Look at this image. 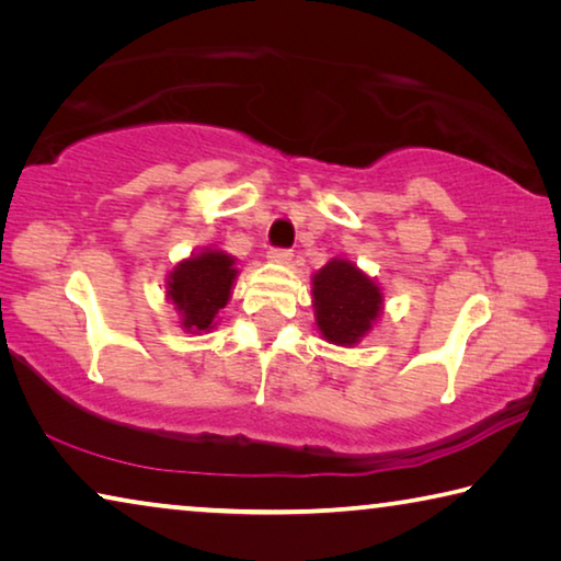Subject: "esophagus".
I'll return each instance as SVG.
<instances>
[{
    "label": "esophagus",
    "mask_w": 561,
    "mask_h": 561,
    "mask_svg": "<svg viewBox=\"0 0 561 561\" xmlns=\"http://www.w3.org/2000/svg\"><path fill=\"white\" fill-rule=\"evenodd\" d=\"M266 260L270 262H279V264H287L291 260V249H282V247H274L266 252Z\"/></svg>",
    "instance_id": "obj_1"
}]
</instances>
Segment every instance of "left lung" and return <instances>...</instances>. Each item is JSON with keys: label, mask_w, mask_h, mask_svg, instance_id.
I'll list each match as a JSON object with an SVG mask.
<instances>
[{"label": "left lung", "mask_w": 561, "mask_h": 561, "mask_svg": "<svg viewBox=\"0 0 561 561\" xmlns=\"http://www.w3.org/2000/svg\"><path fill=\"white\" fill-rule=\"evenodd\" d=\"M317 327L332 344H357L371 329L381 291L367 274L346 260H332L312 279Z\"/></svg>", "instance_id": "8db88e82"}]
</instances>
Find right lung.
Listing matches in <instances>:
<instances>
[{
    "mask_svg": "<svg viewBox=\"0 0 561 561\" xmlns=\"http://www.w3.org/2000/svg\"><path fill=\"white\" fill-rule=\"evenodd\" d=\"M234 277V260L225 252H202L174 266L167 295L182 312L184 329H211L219 309L227 307Z\"/></svg>",
    "mask_w": 561,
    "mask_h": 561,
    "instance_id": "obj_1",
    "label": "right lung"
}]
</instances>
